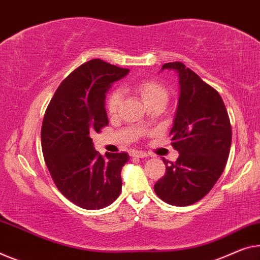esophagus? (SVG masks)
Instances as JSON below:
<instances>
[{
	"label": "esophagus",
	"instance_id": "34e87169",
	"mask_svg": "<svg viewBox=\"0 0 260 260\" xmlns=\"http://www.w3.org/2000/svg\"><path fill=\"white\" fill-rule=\"evenodd\" d=\"M131 155L136 158H145V157H149V153L144 152V151H133V152H131Z\"/></svg>",
	"mask_w": 260,
	"mask_h": 260
}]
</instances>
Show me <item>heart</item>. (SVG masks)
Returning a JSON list of instances; mask_svg holds the SVG:
<instances>
[{
	"label": "heart",
	"mask_w": 260,
	"mask_h": 260,
	"mask_svg": "<svg viewBox=\"0 0 260 260\" xmlns=\"http://www.w3.org/2000/svg\"><path fill=\"white\" fill-rule=\"evenodd\" d=\"M134 90L142 98L145 105H149L157 100H166L167 101V98H169L167 89L155 80H143L137 85H135ZM122 91L119 89H114L108 95L106 100V109L108 114H116L122 102Z\"/></svg>",
	"instance_id": "b5f03b06"
}]
</instances>
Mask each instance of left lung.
Listing matches in <instances>:
<instances>
[{
    "label": "left lung",
    "instance_id": "8db88e82",
    "mask_svg": "<svg viewBox=\"0 0 260 260\" xmlns=\"http://www.w3.org/2000/svg\"><path fill=\"white\" fill-rule=\"evenodd\" d=\"M179 74L180 96L170 133L179 152L175 161L162 158L166 172L154 191L164 202L186 207L205 198L225 169L231 146V124L218 91L180 61L162 70Z\"/></svg>",
    "mask_w": 260,
    "mask_h": 260
}]
</instances>
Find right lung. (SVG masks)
Wrapping results in <instances>:
<instances>
[{
    "instance_id": "add662e5",
    "label": "right lung",
    "mask_w": 260,
    "mask_h": 260,
    "mask_svg": "<svg viewBox=\"0 0 260 260\" xmlns=\"http://www.w3.org/2000/svg\"><path fill=\"white\" fill-rule=\"evenodd\" d=\"M127 72L101 59L82 63L62 80L44 115L42 149L52 180L63 197L83 209L105 208L121 194V170L129 154L102 157L90 134L108 125L106 93Z\"/></svg>"
}]
</instances>
